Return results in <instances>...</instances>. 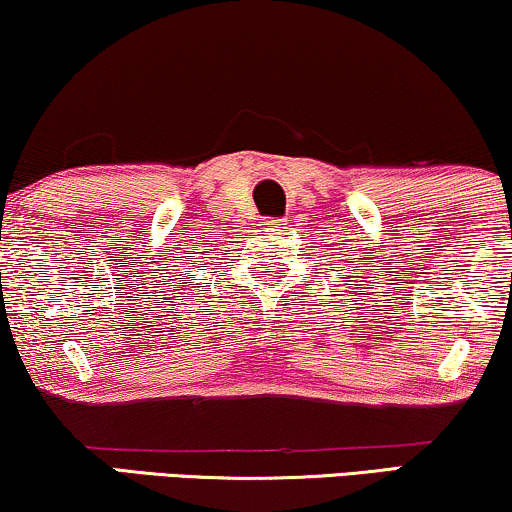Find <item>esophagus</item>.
I'll use <instances>...</instances> for the list:
<instances>
[{
  "label": "esophagus",
  "mask_w": 512,
  "mask_h": 512,
  "mask_svg": "<svg viewBox=\"0 0 512 512\" xmlns=\"http://www.w3.org/2000/svg\"><path fill=\"white\" fill-rule=\"evenodd\" d=\"M283 226H286V219L269 217L262 222V231H278V229H283Z\"/></svg>",
  "instance_id": "obj_1"
}]
</instances>
